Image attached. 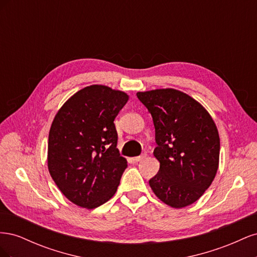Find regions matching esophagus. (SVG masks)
I'll return each mask as SVG.
<instances>
[{
  "instance_id": "1",
  "label": "esophagus",
  "mask_w": 257,
  "mask_h": 257,
  "mask_svg": "<svg viewBox=\"0 0 257 257\" xmlns=\"http://www.w3.org/2000/svg\"><path fill=\"white\" fill-rule=\"evenodd\" d=\"M147 157V154H142V155H139V157H136V158H134V161L135 162H141V161H143L145 158Z\"/></svg>"
}]
</instances>
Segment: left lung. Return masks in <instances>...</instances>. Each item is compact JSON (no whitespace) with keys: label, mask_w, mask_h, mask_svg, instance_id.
Listing matches in <instances>:
<instances>
[{"label":"left lung","mask_w":257,"mask_h":257,"mask_svg":"<svg viewBox=\"0 0 257 257\" xmlns=\"http://www.w3.org/2000/svg\"><path fill=\"white\" fill-rule=\"evenodd\" d=\"M152 115L159 173L153 193L173 208L195 203L211 185L219 167L220 137L211 115L197 100L175 89L137 92Z\"/></svg>","instance_id":"obj_1"}]
</instances>
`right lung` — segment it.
Masks as SVG:
<instances>
[{
    "label": "right lung",
    "instance_id": "add662e5",
    "mask_svg": "<svg viewBox=\"0 0 257 257\" xmlns=\"http://www.w3.org/2000/svg\"><path fill=\"white\" fill-rule=\"evenodd\" d=\"M128 95L102 84L78 91L60 108L48 137V169L75 205L94 209L116 192L127 167L120 157L114 118Z\"/></svg>",
    "mask_w": 257,
    "mask_h": 257
}]
</instances>
